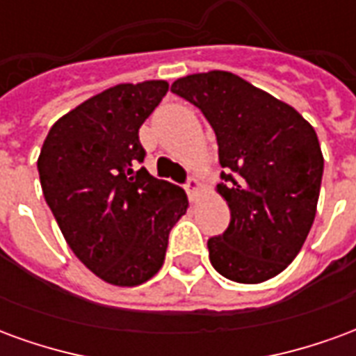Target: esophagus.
Returning a JSON list of instances; mask_svg holds the SVG:
<instances>
[{
	"label": "esophagus",
	"instance_id": "esophagus-1",
	"mask_svg": "<svg viewBox=\"0 0 356 356\" xmlns=\"http://www.w3.org/2000/svg\"><path fill=\"white\" fill-rule=\"evenodd\" d=\"M185 188H186V193H188V196H191V198H194L196 194L200 193V188H202L200 181H198L196 177H191L188 179V183L185 185Z\"/></svg>",
	"mask_w": 356,
	"mask_h": 356
}]
</instances>
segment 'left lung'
Here are the masks:
<instances>
[{"label":"left lung","mask_w":356,"mask_h":356,"mask_svg":"<svg viewBox=\"0 0 356 356\" xmlns=\"http://www.w3.org/2000/svg\"><path fill=\"white\" fill-rule=\"evenodd\" d=\"M171 91L202 110L225 168L217 193L231 209V223L208 240L209 261L240 284L280 275L316 216L324 158L313 125L293 106L225 70L179 78Z\"/></svg>","instance_id":"left-lung-1"}]
</instances>
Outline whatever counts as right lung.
<instances>
[{
	"label": "right lung",
	"instance_id": "obj_1",
	"mask_svg": "<svg viewBox=\"0 0 356 356\" xmlns=\"http://www.w3.org/2000/svg\"><path fill=\"white\" fill-rule=\"evenodd\" d=\"M170 83H118L58 118L43 140V196L74 255L101 280L139 286L162 268L173 225L186 213L181 186L139 163V127Z\"/></svg>",
	"mask_w": 356,
	"mask_h": 356
}]
</instances>
